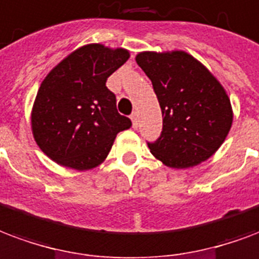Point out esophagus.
Returning <instances> with one entry per match:
<instances>
[{
	"label": "esophagus",
	"instance_id": "1",
	"mask_svg": "<svg viewBox=\"0 0 259 259\" xmlns=\"http://www.w3.org/2000/svg\"><path fill=\"white\" fill-rule=\"evenodd\" d=\"M130 118H132L133 126H135V127H137V124H139V112H137V111H135V112L132 114V116H130Z\"/></svg>",
	"mask_w": 259,
	"mask_h": 259
}]
</instances>
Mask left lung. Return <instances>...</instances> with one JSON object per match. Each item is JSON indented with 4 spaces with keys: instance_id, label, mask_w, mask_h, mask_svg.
<instances>
[{
    "instance_id": "1",
    "label": "left lung",
    "mask_w": 259,
    "mask_h": 259,
    "mask_svg": "<svg viewBox=\"0 0 259 259\" xmlns=\"http://www.w3.org/2000/svg\"><path fill=\"white\" fill-rule=\"evenodd\" d=\"M137 64L148 76L163 116L151 154L167 167L188 168L215 154L231 130L233 112L224 86L184 51L141 52Z\"/></svg>"
}]
</instances>
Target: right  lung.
Instances as JSON below:
<instances>
[{"instance_id": "add662e5", "label": "right lung", "mask_w": 259, "mask_h": 259, "mask_svg": "<svg viewBox=\"0 0 259 259\" xmlns=\"http://www.w3.org/2000/svg\"><path fill=\"white\" fill-rule=\"evenodd\" d=\"M123 48H78L45 76L31 111L34 140L56 163L93 168L107 158L116 135L132 120L116 110L107 78L129 59Z\"/></svg>"}]
</instances>
